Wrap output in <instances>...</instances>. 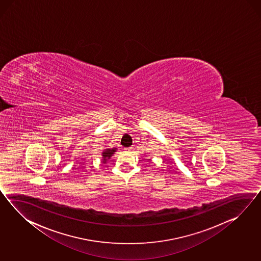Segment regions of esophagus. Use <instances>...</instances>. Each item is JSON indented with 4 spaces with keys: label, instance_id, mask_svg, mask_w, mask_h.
Listing matches in <instances>:
<instances>
[{
    "label": "esophagus",
    "instance_id": "obj_1",
    "mask_svg": "<svg viewBox=\"0 0 261 261\" xmlns=\"http://www.w3.org/2000/svg\"><path fill=\"white\" fill-rule=\"evenodd\" d=\"M132 151H133V148H132V147H129V148H124V151H125V152H131Z\"/></svg>",
    "mask_w": 261,
    "mask_h": 261
}]
</instances>
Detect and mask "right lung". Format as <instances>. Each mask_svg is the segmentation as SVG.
Returning <instances> with one entry per match:
<instances>
[{
	"label": "right lung",
	"mask_w": 261,
	"mask_h": 261,
	"mask_svg": "<svg viewBox=\"0 0 261 261\" xmlns=\"http://www.w3.org/2000/svg\"><path fill=\"white\" fill-rule=\"evenodd\" d=\"M116 148H112V149H107L102 152V156H103V163L107 162L108 159H110L112 156V154L116 151Z\"/></svg>",
	"instance_id": "obj_1"
}]
</instances>
